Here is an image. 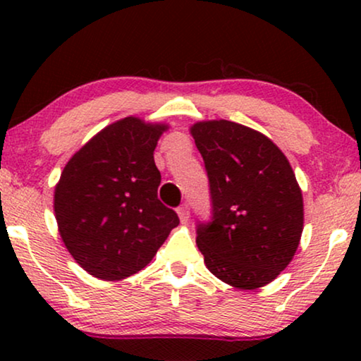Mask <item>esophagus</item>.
I'll return each mask as SVG.
<instances>
[{"instance_id": "obj_1", "label": "esophagus", "mask_w": 361, "mask_h": 361, "mask_svg": "<svg viewBox=\"0 0 361 361\" xmlns=\"http://www.w3.org/2000/svg\"><path fill=\"white\" fill-rule=\"evenodd\" d=\"M177 214H179V219H180V221L182 224H187V221H189V205L187 204H182L179 209H177Z\"/></svg>"}]
</instances>
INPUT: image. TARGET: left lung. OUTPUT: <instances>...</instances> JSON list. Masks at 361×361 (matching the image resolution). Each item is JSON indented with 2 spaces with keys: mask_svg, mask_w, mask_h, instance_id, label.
<instances>
[{
  "mask_svg": "<svg viewBox=\"0 0 361 361\" xmlns=\"http://www.w3.org/2000/svg\"><path fill=\"white\" fill-rule=\"evenodd\" d=\"M204 157L212 219L197 246L212 274L238 289L269 284L294 258L304 228L302 192L269 137L226 120L190 128Z\"/></svg>",
  "mask_w": 361,
  "mask_h": 361,
  "instance_id": "8db88e82",
  "label": "left lung"
}]
</instances>
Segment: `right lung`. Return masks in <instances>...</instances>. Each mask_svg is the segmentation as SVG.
<instances>
[{"label": "right lung", "instance_id": "add662e5", "mask_svg": "<svg viewBox=\"0 0 361 361\" xmlns=\"http://www.w3.org/2000/svg\"><path fill=\"white\" fill-rule=\"evenodd\" d=\"M166 125L128 116L92 137L54 192L59 233L88 274L120 281L146 268L179 216L157 199L154 149Z\"/></svg>", "mask_w": 361, "mask_h": 361}]
</instances>
